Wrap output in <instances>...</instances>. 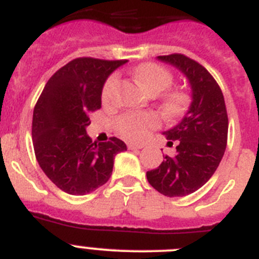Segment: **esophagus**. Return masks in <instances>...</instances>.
<instances>
[{
  "label": "esophagus",
  "instance_id": "34e87169",
  "mask_svg": "<svg viewBox=\"0 0 259 259\" xmlns=\"http://www.w3.org/2000/svg\"><path fill=\"white\" fill-rule=\"evenodd\" d=\"M127 146H128V149H131V150H137L143 148V145H140V144H134V143H130Z\"/></svg>",
  "mask_w": 259,
  "mask_h": 259
}]
</instances>
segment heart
I'll list each match as a JSON object with an SVG mask.
<instances>
[{
  "instance_id": "1",
  "label": "heart",
  "mask_w": 259,
  "mask_h": 259,
  "mask_svg": "<svg viewBox=\"0 0 259 259\" xmlns=\"http://www.w3.org/2000/svg\"><path fill=\"white\" fill-rule=\"evenodd\" d=\"M136 79L150 95H158L168 89L172 84V74L166 68L154 63H146L136 68ZM118 83V76L111 75L105 81L102 88V100L107 101ZM188 93L183 91H172L162 98V110L164 115L174 118L184 113L189 106ZM158 125L157 116L153 114H124L116 119V130L127 140L137 141L146 136L148 131Z\"/></svg>"
}]
</instances>
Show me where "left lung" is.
<instances>
[{
    "instance_id": "obj_1",
    "label": "left lung",
    "mask_w": 259,
    "mask_h": 259,
    "mask_svg": "<svg viewBox=\"0 0 259 259\" xmlns=\"http://www.w3.org/2000/svg\"><path fill=\"white\" fill-rule=\"evenodd\" d=\"M157 58L188 79L192 102L182 120L162 132L167 140L178 141L176 154L166 155L157 168L146 172V179L167 197H183L206 184L218 168L227 146V110L218 83L198 62L184 54Z\"/></svg>"
}]
</instances>
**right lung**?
Wrapping results in <instances>:
<instances>
[{
	"label": "right lung",
	"instance_id": "add662e5",
	"mask_svg": "<svg viewBox=\"0 0 259 259\" xmlns=\"http://www.w3.org/2000/svg\"><path fill=\"white\" fill-rule=\"evenodd\" d=\"M127 61L83 57L68 62L48 80L32 119V140L41 170L63 192L91 193L110 179L114 158L127 150L116 137L93 143L89 114L101 107L109 75Z\"/></svg>",
	"mask_w": 259,
	"mask_h": 259
}]
</instances>
